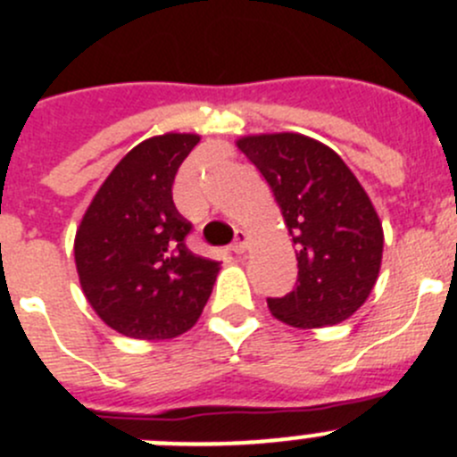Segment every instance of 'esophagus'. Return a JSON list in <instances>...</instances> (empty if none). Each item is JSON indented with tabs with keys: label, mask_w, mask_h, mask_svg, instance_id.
Listing matches in <instances>:
<instances>
[{
	"label": "esophagus",
	"mask_w": 457,
	"mask_h": 457,
	"mask_svg": "<svg viewBox=\"0 0 457 457\" xmlns=\"http://www.w3.org/2000/svg\"><path fill=\"white\" fill-rule=\"evenodd\" d=\"M229 248H232L234 254L245 253V248H248V234L243 232V229H237V237H234V243Z\"/></svg>",
	"instance_id": "esophagus-1"
}]
</instances>
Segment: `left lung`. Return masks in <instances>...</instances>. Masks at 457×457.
<instances>
[{
    "mask_svg": "<svg viewBox=\"0 0 457 457\" xmlns=\"http://www.w3.org/2000/svg\"><path fill=\"white\" fill-rule=\"evenodd\" d=\"M270 185L297 248L295 288L268 297L277 320L300 329L338 325L377 284L383 229L349 166L315 139L277 132L238 139Z\"/></svg>",
    "mask_w": 457,
    "mask_h": 457,
    "instance_id": "left-lung-1",
    "label": "left lung"
}]
</instances>
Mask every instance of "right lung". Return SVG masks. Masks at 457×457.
<instances>
[{"instance_id": "add662e5", "label": "right lung", "mask_w": 457, "mask_h": 457, "mask_svg": "<svg viewBox=\"0 0 457 457\" xmlns=\"http://www.w3.org/2000/svg\"><path fill=\"white\" fill-rule=\"evenodd\" d=\"M198 135L169 132L132 148L94 195L76 232L85 297L105 325L130 338H176L203 313L219 262L187 248L191 223L173 180Z\"/></svg>"}]
</instances>
